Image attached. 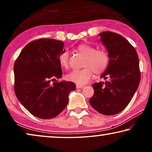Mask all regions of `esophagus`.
Masks as SVG:
<instances>
[{"label":"esophagus","mask_w":152,"mask_h":152,"mask_svg":"<svg viewBox=\"0 0 152 152\" xmlns=\"http://www.w3.org/2000/svg\"><path fill=\"white\" fill-rule=\"evenodd\" d=\"M83 87H84L83 85H80V84H77L76 85V88H83Z\"/></svg>","instance_id":"1"}]
</instances>
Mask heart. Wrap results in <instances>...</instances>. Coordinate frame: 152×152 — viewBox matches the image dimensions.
I'll return each mask as SVG.
<instances>
[{"label":"heart","instance_id":"b5f03b06","mask_svg":"<svg viewBox=\"0 0 152 152\" xmlns=\"http://www.w3.org/2000/svg\"><path fill=\"white\" fill-rule=\"evenodd\" d=\"M77 50L85 56L83 62V68L81 70H74L69 72L66 78L68 80L78 84H84L88 82L93 75V72L96 75L102 74L107 70L109 64V56L104 50H97L92 45L85 44L79 45ZM69 54L64 50L59 56V62L62 68H68Z\"/></svg>","mask_w":152,"mask_h":152}]
</instances>
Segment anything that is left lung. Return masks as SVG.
Returning <instances> with one entry per match:
<instances>
[{
    "label": "left lung",
    "instance_id": "left-lung-1",
    "mask_svg": "<svg viewBox=\"0 0 152 152\" xmlns=\"http://www.w3.org/2000/svg\"><path fill=\"white\" fill-rule=\"evenodd\" d=\"M99 35L107 50L109 64L101 76L106 82L93 84L94 95L89 103L101 114L113 115L125 109L138 89L139 59L136 49L122 35L112 32Z\"/></svg>",
    "mask_w": 152,
    "mask_h": 152
}]
</instances>
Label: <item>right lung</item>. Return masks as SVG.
I'll return each mask as SVG.
<instances>
[{
    "label": "right lung",
    "instance_id": "1",
    "mask_svg": "<svg viewBox=\"0 0 152 152\" xmlns=\"http://www.w3.org/2000/svg\"><path fill=\"white\" fill-rule=\"evenodd\" d=\"M61 41L40 39L27 44L14 65V91L22 105L33 115L50 119L67 106L68 95L76 88L72 82L52 81L62 77L59 56Z\"/></svg>",
    "mask_w": 152,
    "mask_h": 152
}]
</instances>
